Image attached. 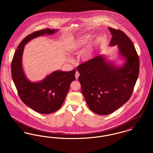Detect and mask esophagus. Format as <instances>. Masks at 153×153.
Instances as JSON below:
<instances>
[{"label": "esophagus", "mask_w": 153, "mask_h": 153, "mask_svg": "<svg viewBox=\"0 0 153 153\" xmlns=\"http://www.w3.org/2000/svg\"><path fill=\"white\" fill-rule=\"evenodd\" d=\"M79 76H80V73H79V72H78V71H77V72H76V73L75 74V77H76V79H77L79 78Z\"/></svg>", "instance_id": "esophagus-1"}]
</instances>
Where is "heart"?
<instances>
[{
    "label": "heart",
    "mask_w": 153,
    "mask_h": 153,
    "mask_svg": "<svg viewBox=\"0 0 153 153\" xmlns=\"http://www.w3.org/2000/svg\"><path fill=\"white\" fill-rule=\"evenodd\" d=\"M89 39H90V37L89 36H85V37L82 38H79L77 40V41H76L75 45H74V46L70 49V50H69L70 52L73 53V52L76 51L80 47L84 45L85 44H87L88 41L89 40ZM89 57H90L89 54L86 55L85 59H87L89 58Z\"/></svg>",
    "instance_id": "heart-1"
}]
</instances>
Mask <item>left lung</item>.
<instances>
[{
	"label": "left lung",
	"instance_id": "8db88e82",
	"mask_svg": "<svg viewBox=\"0 0 153 153\" xmlns=\"http://www.w3.org/2000/svg\"><path fill=\"white\" fill-rule=\"evenodd\" d=\"M112 34L109 45H117L125 60L117 66L99 55L77 67L82 95L92 112L108 115L127 102L138 79L139 59L130 38L120 30L108 27Z\"/></svg>",
	"mask_w": 153,
	"mask_h": 153
}]
</instances>
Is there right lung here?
Instances as JSON below:
<instances>
[{
	"mask_svg": "<svg viewBox=\"0 0 153 153\" xmlns=\"http://www.w3.org/2000/svg\"><path fill=\"white\" fill-rule=\"evenodd\" d=\"M58 30L36 31L26 36L18 45L11 63V74L18 95L26 105L38 113L49 114L57 111L62 105L71 82L75 80L76 71H56L44 80L34 82L27 79L22 68L25 45L31 39L55 33Z\"/></svg>",
	"mask_w": 153,
	"mask_h": 153,
	"instance_id": "add662e5",
	"label": "right lung"
}]
</instances>
